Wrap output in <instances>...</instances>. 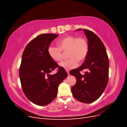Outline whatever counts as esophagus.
I'll list each match as a JSON object with an SVG mask.
<instances>
[{
    "label": "esophagus",
    "instance_id": "34e87169",
    "mask_svg": "<svg viewBox=\"0 0 127 127\" xmlns=\"http://www.w3.org/2000/svg\"><path fill=\"white\" fill-rule=\"evenodd\" d=\"M66 71H67V72L68 75H69L70 74H69V70H66Z\"/></svg>",
    "mask_w": 127,
    "mask_h": 127
}]
</instances>
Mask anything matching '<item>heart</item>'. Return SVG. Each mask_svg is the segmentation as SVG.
Returning <instances> with one entry per match:
<instances>
[{"label":"heart","mask_w":127,"mask_h":127,"mask_svg":"<svg viewBox=\"0 0 127 127\" xmlns=\"http://www.w3.org/2000/svg\"><path fill=\"white\" fill-rule=\"evenodd\" d=\"M57 44L58 47L49 46L48 53L50 58L55 61L63 60L64 53H67L69 58L61 63L60 66L67 70L77 67L79 63H82L87 57L89 45L85 38L74 35H66L58 40Z\"/></svg>","instance_id":"heart-1"}]
</instances>
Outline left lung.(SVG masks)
<instances>
[{"label": "left lung", "instance_id": "obj_1", "mask_svg": "<svg viewBox=\"0 0 127 127\" xmlns=\"http://www.w3.org/2000/svg\"><path fill=\"white\" fill-rule=\"evenodd\" d=\"M83 30L89 45L88 55L82 66L71 70L69 74L76 78V84L71 87L74 97L81 102L91 103L100 97L105 90L109 80V61L101 39L91 31ZM83 69L88 70L84 75L80 73Z\"/></svg>", "mask_w": 127, "mask_h": 127}]
</instances>
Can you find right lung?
<instances>
[{
    "label": "right lung",
    "mask_w": 127,
    "mask_h": 127,
    "mask_svg": "<svg viewBox=\"0 0 127 127\" xmlns=\"http://www.w3.org/2000/svg\"><path fill=\"white\" fill-rule=\"evenodd\" d=\"M58 36L40 34L29 42L23 53L19 70L22 88L26 97L37 105H47L54 100L58 86L68 76L48 53V48ZM56 67L59 68L56 74L50 75Z\"/></svg>",
    "instance_id": "add662e5"
}]
</instances>
